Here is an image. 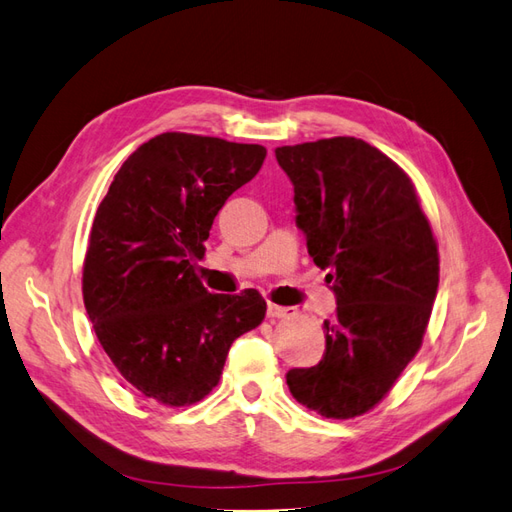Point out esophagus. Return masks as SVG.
Masks as SVG:
<instances>
[{
  "mask_svg": "<svg viewBox=\"0 0 512 512\" xmlns=\"http://www.w3.org/2000/svg\"><path fill=\"white\" fill-rule=\"evenodd\" d=\"M290 313H294V309H290V307H281V305H268V318H285V316H290Z\"/></svg>",
  "mask_w": 512,
  "mask_h": 512,
  "instance_id": "esophagus-1",
  "label": "esophagus"
}]
</instances>
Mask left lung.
<instances>
[{
  "label": "left lung",
  "mask_w": 512,
  "mask_h": 512,
  "mask_svg": "<svg viewBox=\"0 0 512 512\" xmlns=\"http://www.w3.org/2000/svg\"><path fill=\"white\" fill-rule=\"evenodd\" d=\"M274 153L294 183L307 251L337 296L322 361L287 372V387L322 417H357L422 348L439 287L437 240L411 177L372 144L337 136Z\"/></svg>",
  "instance_id": "1"
}]
</instances>
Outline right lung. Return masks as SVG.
Wrapping results in <instances>:
<instances>
[{"instance_id":"1","label":"right lung","mask_w":512,"mask_h":512,"mask_svg":"<svg viewBox=\"0 0 512 512\" xmlns=\"http://www.w3.org/2000/svg\"><path fill=\"white\" fill-rule=\"evenodd\" d=\"M264 160L261 144L166 131L127 157L97 207L84 305L114 368L144 398L203 400L231 344L266 318L257 290L209 294L194 266L220 207Z\"/></svg>"}]
</instances>
